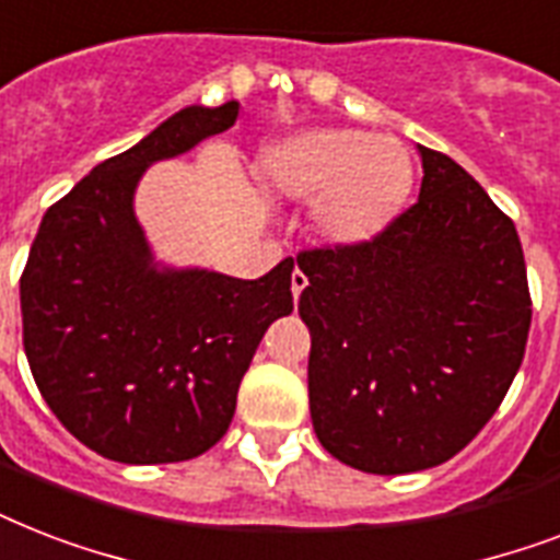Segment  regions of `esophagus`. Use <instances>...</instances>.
I'll return each mask as SVG.
<instances>
[{
  "instance_id": "obj_1",
  "label": "esophagus",
  "mask_w": 560,
  "mask_h": 560,
  "mask_svg": "<svg viewBox=\"0 0 560 560\" xmlns=\"http://www.w3.org/2000/svg\"><path fill=\"white\" fill-rule=\"evenodd\" d=\"M290 288H293V296L299 299V293L307 288V276L302 270H293V276H290Z\"/></svg>"
}]
</instances>
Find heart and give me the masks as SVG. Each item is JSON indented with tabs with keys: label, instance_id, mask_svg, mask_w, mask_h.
Listing matches in <instances>:
<instances>
[{
	"label": "heart",
	"instance_id": "heart-1",
	"mask_svg": "<svg viewBox=\"0 0 560 560\" xmlns=\"http://www.w3.org/2000/svg\"><path fill=\"white\" fill-rule=\"evenodd\" d=\"M267 177L293 200H319V232L351 246L389 226L412 186V165L407 148L392 136L311 130L270 153Z\"/></svg>",
	"mask_w": 560,
	"mask_h": 560
}]
</instances>
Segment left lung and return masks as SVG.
Here are the masks:
<instances>
[{
	"instance_id": "obj_1",
	"label": "left lung",
	"mask_w": 560,
	"mask_h": 560,
	"mask_svg": "<svg viewBox=\"0 0 560 560\" xmlns=\"http://www.w3.org/2000/svg\"><path fill=\"white\" fill-rule=\"evenodd\" d=\"M418 153L421 194L381 235L296 255L316 439L383 477L435 468L488 424L532 325L512 218L451 156Z\"/></svg>"
}]
</instances>
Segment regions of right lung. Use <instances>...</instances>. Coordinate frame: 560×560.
I'll return each mask as SVG.
<instances>
[{
	"instance_id": "1",
	"label": "right lung",
	"mask_w": 560,
	"mask_h": 560,
	"mask_svg": "<svg viewBox=\"0 0 560 560\" xmlns=\"http://www.w3.org/2000/svg\"><path fill=\"white\" fill-rule=\"evenodd\" d=\"M237 109L174 113L57 200L31 244L20 305L34 383L113 462H186L218 444L264 331L293 311V258L255 281L160 270L133 214L144 171L229 130Z\"/></svg>"
}]
</instances>
